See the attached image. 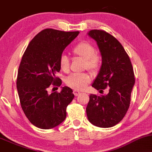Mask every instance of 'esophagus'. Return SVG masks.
Here are the masks:
<instances>
[{
  "label": "esophagus",
  "instance_id": "1",
  "mask_svg": "<svg viewBox=\"0 0 152 152\" xmlns=\"http://www.w3.org/2000/svg\"><path fill=\"white\" fill-rule=\"evenodd\" d=\"M81 93L80 92V91H76V90H74V94L75 95V96H79V95H81Z\"/></svg>",
  "mask_w": 152,
  "mask_h": 152
}]
</instances>
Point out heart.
Wrapping results in <instances>:
<instances>
[{
  "label": "heart",
  "instance_id": "b5f03b06",
  "mask_svg": "<svg viewBox=\"0 0 152 152\" xmlns=\"http://www.w3.org/2000/svg\"><path fill=\"white\" fill-rule=\"evenodd\" d=\"M96 48L91 42L82 41L78 43L72 49L74 56L84 60V68L91 72H96L100 69L102 64V58L98 53L96 52ZM58 64L61 69L64 72L69 70L70 61L66 54H62L59 57ZM91 76L87 73L72 74L66 78V84L76 91H82L90 83Z\"/></svg>",
  "mask_w": 152,
  "mask_h": 152
}]
</instances>
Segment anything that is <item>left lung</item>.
<instances>
[{
	"mask_svg": "<svg viewBox=\"0 0 152 152\" xmlns=\"http://www.w3.org/2000/svg\"><path fill=\"white\" fill-rule=\"evenodd\" d=\"M96 41L102 56L100 72L92 86L106 95L91 94L86 107L88 120L99 127H111L119 123L128 110L135 82L130 58L120 42L102 30L89 31Z\"/></svg>",
	"mask_w": 152,
	"mask_h": 152,
	"instance_id": "8db88e82",
	"label": "left lung"
}]
</instances>
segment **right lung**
Instances as JSON below:
<instances>
[{
  "label": "right lung",
  "mask_w": 152,
  "mask_h": 152,
  "mask_svg": "<svg viewBox=\"0 0 152 152\" xmlns=\"http://www.w3.org/2000/svg\"><path fill=\"white\" fill-rule=\"evenodd\" d=\"M78 33L45 29L24 52L18 71V96L25 115L38 128L52 129L66 117V107L74 98L72 89L64 86L51 94L47 91L50 86H61V80L56 76L61 69L59 57Z\"/></svg>",
  "instance_id": "right-lung-1"
}]
</instances>
